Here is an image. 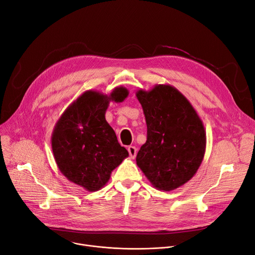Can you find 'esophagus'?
<instances>
[{"label": "esophagus", "instance_id": "esophagus-1", "mask_svg": "<svg viewBox=\"0 0 255 255\" xmlns=\"http://www.w3.org/2000/svg\"><path fill=\"white\" fill-rule=\"evenodd\" d=\"M128 152H129V156H130V158L131 159H134L135 157H136V154H137V148L135 147V146H132V145H130V146H128Z\"/></svg>", "mask_w": 255, "mask_h": 255}]
</instances>
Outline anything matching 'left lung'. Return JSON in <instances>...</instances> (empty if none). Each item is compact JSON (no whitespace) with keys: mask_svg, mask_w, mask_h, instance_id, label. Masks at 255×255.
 Wrapping results in <instances>:
<instances>
[{"mask_svg":"<svg viewBox=\"0 0 255 255\" xmlns=\"http://www.w3.org/2000/svg\"><path fill=\"white\" fill-rule=\"evenodd\" d=\"M147 138L136 164L155 189L173 191L197 173L206 149L204 125L190 101L171 85L136 92Z\"/></svg>","mask_w":255,"mask_h":255,"instance_id":"8db88e82","label":"left lung"}]
</instances>
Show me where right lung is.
Returning <instances> with one entry per match:
<instances>
[{"instance_id": "right-lung-1", "label": "right lung", "mask_w": 255, "mask_h": 255, "mask_svg": "<svg viewBox=\"0 0 255 255\" xmlns=\"http://www.w3.org/2000/svg\"><path fill=\"white\" fill-rule=\"evenodd\" d=\"M128 94L122 86L110 95L85 91L67 107L54 126L51 145L57 167L84 190L96 192L104 188L112 171L129 156L106 120L111 101L122 103Z\"/></svg>"}]
</instances>
